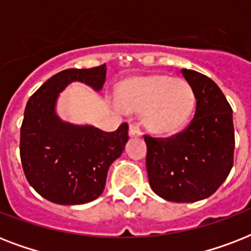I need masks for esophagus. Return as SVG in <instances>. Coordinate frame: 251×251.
<instances>
[{
	"mask_svg": "<svg viewBox=\"0 0 251 251\" xmlns=\"http://www.w3.org/2000/svg\"><path fill=\"white\" fill-rule=\"evenodd\" d=\"M129 135L131 138L141 137V135H142L141 129H139V126H138L137 124H130V126H129Z\"/></svg>",
	"mask_w": 251,
	"mask_h": 251,
	"instance_id": "esophagus-1",
	"label": "esophagus"
}]
</instances>
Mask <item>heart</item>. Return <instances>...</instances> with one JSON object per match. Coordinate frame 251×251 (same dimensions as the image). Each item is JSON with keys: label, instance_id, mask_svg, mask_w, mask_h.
Instances as JSON below:
<instances>
[{"label": "heart", "instance_id": "heart-1", "mask_svg": "<svg viewBox=\"0 0 251 251\" xmlns=\"http://www.w3.org/2000/svg\"><path fill=\"white\" fill-rule=\"evenodd\" d=\"M118 104L130 112H143V122L152 133L175 134L190 120L195 92L182 78L168 75L135 76L118 88Z\"/></svg>", "mask_w": 251, "mask_h": 251}]
</instances>
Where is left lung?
<instances>
[{
    "label": "left lung",
    "mask_w": 251,
    "mask_h": 251,
    "mask_svg": "<svg viewBox=\"0 0 251 251\" xmlns=\"http://www.w3.org/2000/svg\"><path fill=\"white\" fill-rule=\"evenodd\" d=\"M181 73L195 92L194 118L175 137L146 135V168L155 194L191 203L214 194L233 167V113L214 80L194 70Z\"/></svg>",
    "instance_id": "left-lung-1"
}]
</instances>
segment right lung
<instances>
[{
    "label": "right lung",
    "instance_id": "right-lung-1",
    "mask_svg": "<svg viewBox=\"0 0 251 251\" xmlns=\"http://www.w3.org/2000/svg\"><path fill=\"white\" fill-rule=\"evenodd\" d=\"M105 65L60 72L29 98L21 127V160L29 185L49 202L84 204L101 195L106 175L129 141L127 124L106 133L57 114V101L73 82L102 90Z\"/></svg>",
    "mask_w": 251,
    "mask_h": 251
}]
</instances>
